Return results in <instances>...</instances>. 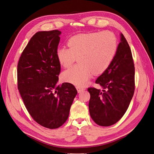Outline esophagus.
I'll return each mask as SVG.
<instances>
[{
    "label": "esophagus",
    "instance_id": "1",
    "mask_svg": "<svg viewBox=\"0 0 154 154\" xmlns=\"http://www.w3.org/2000/svg\"><path fill=\"white\" fill-rule=\"evenodd\" d=\"M76 89H77V91H78V93H81V92H82V91H84V90H85V88H83V87H81V86H76Z\"/></svg>",
    "mask_w": 154,
    "mask_h": 154
}]
</instances>
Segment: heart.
<instances>
[{
    "label": "heart",
    "mask_w": 154,
    "mask_h": 154,
    "mask_svg": "<svg viewBox=\"0 0 154 154\" xmlns=\"http://www.w3.org/2000/svg\"><path fill=\"white\" fill-rule=\"evenodd\" d=\"M68 46L57 48L58 61L64 67H68L78 57L79 63L64 70L63 81L83 86L92 73L98 75L110 66L118 51L116 36L109 31L79 34L68 40Z\"/></svg>",
    "instance_id": "1"
}]
</instances>
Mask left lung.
Returning <instances> with one entry per match:
<instances>
[{"label": "left lung", "mask_w": 154, "mask_h": 154, "mask_svg": "<svg viewBox=\"0 0 154 154\" xmlns=\"http://www.w3.org/2000/svg\"><path fill=\"white\" fill-rule=\"evenodd\" d=\"M135 68L131 48L121 34L116 56L95 81L103 90L88 88L89 111L97 125L108 127L118 122L127 111L135 90Z\"/></svg>", "instance_id": "1"}]
</instances>
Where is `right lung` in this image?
Segmentation results:
<instances>
[{"instance_id":"obj_1","label":"right lung","mask_w":154,"mask_h":154,"mask_svg":"<svg viewBox=\"0 0 154 154\" xmlns=\"http://www.w3.org/2000/svg\"><path fill=\"white\" fill-rule=\"evenodd\" d=\"M61 31L36 32L23 51L17 66L18 89L30 115L48 128L63 125L77 91L73 84L56 85L61 72L56 51Z\"/></svg>"}]
</instances>
